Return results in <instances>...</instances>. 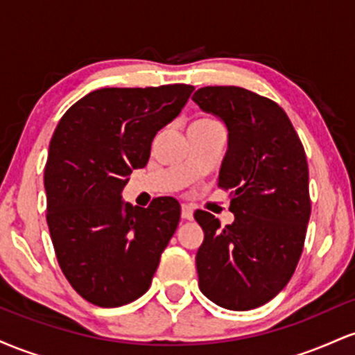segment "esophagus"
Listing matches in <instances>:
<instances>
[{
    "instance_id": "34e87169",
    "label": "esophagus",
    "mask_w": 355,
    "mask_h": 355,
    "mask_svg": "<svg viewBox=\"0 0 355 355\" xmlns=\"http://www.w3.org/2000/svg\"><path fill=\"white\" fill-rule=\"evenodd\" d=\"M182 218L191 220L193 218V209L190 205H182Z\"/></svg>"
}]
</instances>
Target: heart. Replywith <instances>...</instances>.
Instances as JSON below:
<instances>
[{"instance_id":"heart-1","label":"heart","mask_w":355,"mask_h":355,"mask_svg":"<svg viewBox=\"0 0 355 355\" xmlns=\"http://www.w3.org/2000/svg\"><path fill=\"white\" fill-rule=\"evenodd\" d=\"M210 125H217V121H215L214 118L200 116V118H197V120L191 121L190 128H198V126H210Z\"/></svg>"}]
</instances>
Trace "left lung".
<instances>
[{"mask_svg": "<svg viewBox=\"0 0 355 355\" xmlns=\"http://www.w3.org/2000/svg\"><path fill=\"white\" fill-rule=\"evenodd\" d=\"M191 100L229 132L218 185L232 189L234 222L220 227L195 211L205 232L195 262L198 287L230 311L267 304L287 285L311 218L309 166L294 126L279 105L239 87H205Z\"/></svg>", "mask_w": 355, "mask_h": 355, "instance_id": "8db88e82", "label": "left lung"}]
</instances>
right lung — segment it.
<instances>
[{"instance_id": "1", "label": "right lung", "mask_w": 355, "mask_h": 355, "mask_svg": "<svg viewBox=\"0 0 355 355\" xmlns=\"http://www.w3.org/2000/svg\"><path fill=\"white\" fill-rule=\"evenodd\" d=\"M191 92L190 85L95 89L64 113L53 133L44 168L48 229L68 282L98 307L144 295L177 230L175 198L133 209L121 191Z\"/></svg>"}]
</instances>
